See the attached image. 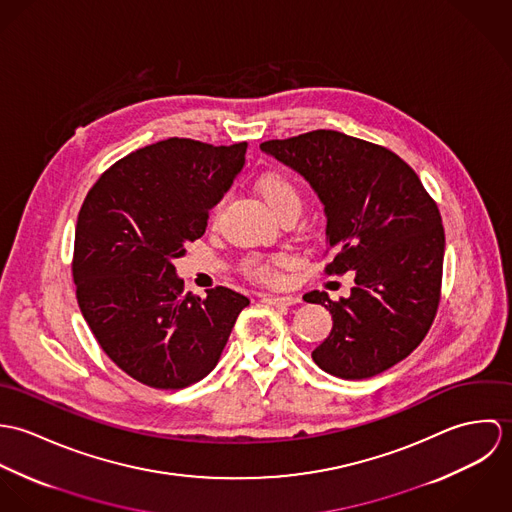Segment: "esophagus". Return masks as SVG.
<instances>
[{
	"mask_svg": "<svg viewBox=\"0 0 512 512\" xmlns=\"http://www.w3.org/2000/svg\"><path fill=\"white\" fill-rule=\"evenodd\" d=\"M264 301L270 305H295L301 299L297 295H264Z\"/></svg>",
	"mask_w": 512,
	"mask_h": 512,
	"instance_id": "34e87169",
	"label": "esophagus"
}]
</instances>
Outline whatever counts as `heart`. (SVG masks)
I'll return each instance as SVG.
<instances>
[{
    "label": "heart",
    "mask_w": 512,
    "mask_h": 512,
    "mask_svg": "<svg viewBox=\"0 0 512 512\" xmlns=\"http://www.w3.org/2000/svg\"><path fill=\"white\" fill-rule=\"evenodd\" d=\"M256 191L268 205V209L278 217L299 215L301 211V191L290 175L282 171H268L258 177ZM220 203L213 209V219L219 215ZM286 264L284 256H260L252 254L242 260V270L248 278L258 282H274L278 280V270Z\"/></svg>",
    "instance_id": "obj_1"
}]
</instances>
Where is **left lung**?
I'll use <instances>...</instances> for the list:
<instances>
[{"instance_id": "1", "label": "left lung", "mask_w": 512, "mask_h": 512, "mask_svg": "<svg viewBox=\"0 0 512 512\" xmlns=\"http://www.w3.org/2000/svg\"><path fill=\"white\" fill-rule=\"evenodd\" d=\"M260 149L297 171L327 217L325 266L355 274L349 297L303 295L333 317L329 337L311 353L325 372L361 380L406 359L438 313L445 234L436 201L416 171L386 147L315 130Z\"/></svg>"}]
</instances>
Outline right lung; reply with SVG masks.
<instances>
[{
    "mask_svg": "<svg viewBox=\"0 0 512 512\" xmlns=\"http://www.w3.org/2000/svg\"><path fill=\"white\" fill-rule=\"evenodd\" d=\"M246 142L211 146L169 138L106 169L74 230L78 307L102 351L138 382L179 390L217 363L242 293H183L173 260L201 238L209 211L244 167Z\"/></svg>",
    "mask_w": 512,
    "mask_h": 512,
    "instance_id": "obj_1",
    "label": "right lung"
}]
</instances>
